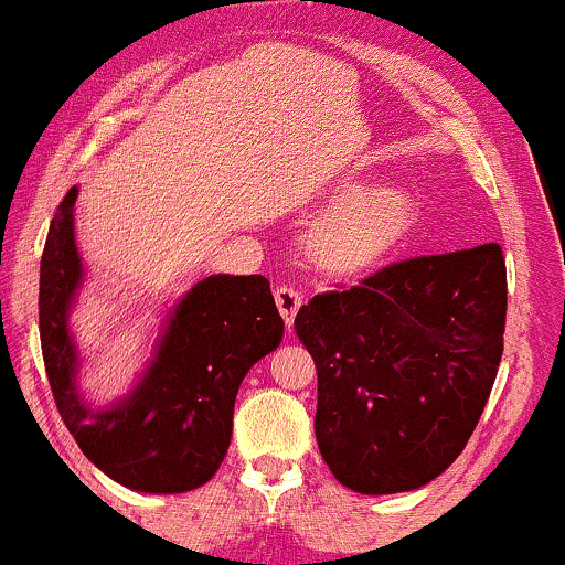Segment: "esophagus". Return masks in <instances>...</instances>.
<instances>
[{
  "label": "esophagus",
  "instance_id": "obj_1",
  "mask_svg": "<svg viewBox=\"0 0 565 565\" xmlns=\"http://www.w3.org/2000/svg\"><path fill=\"white\" fill-rule=\"evenodd\" d=\"M276 308H278V312H281V318H284V323L289 326H295V316H297V310L302 308V297H300V291L297 289H291V287H281V289H276Z\"/></svg>",
  "mask_w": 565,
  "mask_h": 565
}]
</instances>
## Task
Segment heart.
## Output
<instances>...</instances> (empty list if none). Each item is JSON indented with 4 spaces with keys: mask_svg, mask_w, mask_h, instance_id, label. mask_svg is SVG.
<instances>
[{
    "mask_svg": "<svg viewBox=\"0 0 565 565\" xmlns=\"http://www.w3.org/2000/svg\"><path fill=\"white\" fill-rule=\"evenodd\" d=\"M326 200L329 207L305 231V255L337 281H360L382 270L418 226L416 200L394 181L369 183L360 173H344Z\"/></svg>",
    "mask_w": 565,
    "mask_h": 565,
    "instance_id": "1",
    "label": "heart"
}]
</instances>
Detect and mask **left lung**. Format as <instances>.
<instances>
[{"label": "left lung", "instance_id": "8db88e82", "mask_svg": "<svg viewBox=\"0 0 565 565\" xmlns=\"http://www.w3.org/2000/svg\"><path fill=\"white\" fill-rule=\"evenodd\" d=\"M500 244L394 263L295 318L316 360V439L339 484L411 492L455 463L502 358Z\"/></svg>", "mask_w": 565, "mask_h": 565}]
</instances>
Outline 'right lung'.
Returning <instances> with one entry per match:
<instances>
[{
    "label": "right lung",
    "instance_id": "obj_1",
    "mask_svg": "<svg viewBox=\"0 0 565 565\" xmlns=\"http://www.w3.org/2000/svg\"><path fill=\"white\" fill-rule=\"evenodd\" d=\"M73 186L52 217L39 278L46 376L67 431L102 473L136 492L179 494L215 477L226 458L239 384L281 344L265 276L215 274L196 281L162 321L154 355L128 394L88 403L78 386L73 302L84 284Z\"/></svg>",
    "mask_w": 565,
    "mask_h": 565
}]
</instances>
